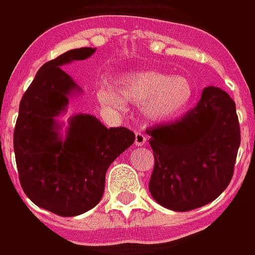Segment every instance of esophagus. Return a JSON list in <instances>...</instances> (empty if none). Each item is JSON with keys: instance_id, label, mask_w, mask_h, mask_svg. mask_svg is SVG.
I'll return each mask as SVG.
<instances>
[{"instance_id": "esophagus-1", "label": "esophagus", "mask_w": 255, "mask_h": 255, "mask_svg": "<svg viewBox=\"0 0 255 255\" xmlns=\"http://www.w3.org/2000/svg\"><path fill=\"white\" fill-rule=\"evenodd\" d=\"M145 143H146V134H143L142 132H136L134 133V145L143 146Z\"/></svg>"}]
</instances>
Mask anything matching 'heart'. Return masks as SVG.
<instances>
[{
  "instance_id": "heart-1",
  "label": "heart",
  "mask_w": 255,
  "mask_h": 255,
  "mask_svg": "<svg viewBox=\"0 0 255 255\" xmlns=\"http://www.w3.org/2000/svg\"><path fill=\"white\" fill-rule=\"evenodd\" d=\"M195 84L186 76H169L156 70H139L125 74L118 89L103 83L96 90L100 106L123 112L126 102L142 108L152 122H171L188 112L195 100Z\"/></svg>"
}]
</instances>
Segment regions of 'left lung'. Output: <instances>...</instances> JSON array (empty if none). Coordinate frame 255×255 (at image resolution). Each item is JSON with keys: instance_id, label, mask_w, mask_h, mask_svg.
I'll return each instance as SVG.
<instances>
[{"instance_id": "8db88e82", "label": "left lung", "mask_w": 255, "mask_h": 255, "mask_svg": "<svg viewBox=\"0 0 255 255\" xmlns=\"http://www.w3.org/2000/svg\"><path fill=\"white\" fill-rule=\"evenodd\" d=\"M155 166L149 191L162 207L191 211L228 186L241 142L234 100L208 86L181 121L147 129Z\"/></svg>"}]
</instances>
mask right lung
I'll return each instance as SVG.
<instances>
[{
  "mask_svg": "<svg viewBox=\"0 0 255 255\" xmlns=\"http://www.w3.org/2000/svg\"><path fill=\"white\" fill-rule=\"evenodd\" d=\"M92 47L69 50L47 61L24 93L15 130L14 152L19 182L35 205L61 217H76L103 197L110 163L134 142L126 128H106L93 115H73L63 130L58 116L83 90L61 66L86 60Z\"/></svg>",
  "mask_w": 255,
  "mask_h": 255,
  "instance_id": "add662e5",
  "label": "right lung"
}]
</instances>
